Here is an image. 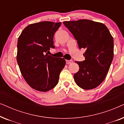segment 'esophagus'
Instances as JSON below:
<instances>
[{"label": "esophagus", "mask_w": 124, "mask_h": 124, "mask_svg": "<svg viewBox=\"0 0 124 124\" xmlns=\"http://www.w3.org/2000/svg\"><path fill=\"white\" fill-rule=\"evenodd\" d=\"M73 62V60H66V64H70Z\"/></svg>", "instance_id": "esophagus-1"}]
</instances>
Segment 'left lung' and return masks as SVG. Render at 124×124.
Returning <instances> with one entry per match:
<instances>
[{
	"instance_id": "left-lung-1",
	"label": "left lung",
	"mask_w": 124,
	"mask_h": 124,
	"mask_svg": "<svg viewBox=\"0 0 124 124\" xmlns=\"http://www.w3.org/2000/svg\"><path fill=\"white\" fill-rule=\"evenodd\" d=\"M79 49L86 50L85 60L76 62L78 72L74 74V81L85 90L94 89L106 78L113 58V39L107 26L89 20L64 21Z\"/></svg>"
}]
</instances>
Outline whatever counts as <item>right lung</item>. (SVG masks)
Here are the masks:
<instances>
[{
    "label": "right lung",
    "instance_id": "add662e5",
    "mask_svg": "<svg viewBox=\"0 0 124 124\" xmlns=\"http://www.w3.org/2000/svg\"><path fill=\"white\" fill-rule=\"evenodd\" d=\"M62 23L42 21L27 26L18 37L17 62L23 78L33 89L46 92L58 84L65 60L48 55L55 48L54 35Z\"/></svg>",
    "mask_w": 124,
    "mask_h": 124
}]
</instances>
